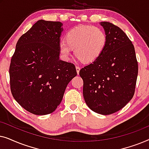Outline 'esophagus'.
Returning a JSON list of instances; mask_svg holds the SVG:
<instances>
[{"instance_id": "34e87169", "label": "esophagus", "mask_w": 149, "mask_h": 149, "mask_svg": "<svg viewBox=\"0 0 149 149\" xmlns=\"http://www.w3.org/2000/svg\"><path fill=\"white\" fill-rule=\"evenodd\" d=\"M76 70H77V74H79V71H80V70H81V67H80V66H76Z\"/></svg>"}]
</instances>
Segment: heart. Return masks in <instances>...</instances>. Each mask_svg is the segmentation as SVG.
Instances as JSON below:
<instances>
[{
    "label": "heart",
    "mask_w": 149,
    "mask_h": 149,
    "mask_svg": "<svg viewBox=\"0 0 149 149\" xmlns=\"http://www.w3.org/2000/svg\"><path fill=\"white\" fill-rule=\"evenodd\" d=\"M105 32L94 26H79L66 32L65 41L60 42L61 54L68 58L74 49L75 56L84 63H91L97 60L107 46Z\"/></svg>",
    "instance_id": "heart-1"
}]
</instances>
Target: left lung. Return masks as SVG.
Instances as JSON below:
<instances>
[{"mask_svg": "<svg viewBox=\"0 0 149 149\" xmlns=\"http://www.w3.org/2000/svg\"><path fill=\"white\" fill-rule=\"evenodd\" d=\"M107 36L100 58L79 71L87 105L95 113L113 114L125 107L134 96L138 62L131 40L121 28L100 22Z\"/></svg>", "mask_w": 149, "mask_h": 149, "instance_id": "left-lung-1", "label": "left lung"}]
</instances>
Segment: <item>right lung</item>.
Instances as JSON below:
<instances>
[{"label": "right lung", "mask_w": 149, "mask_h": 149, "mask_svg": "<svg viewBox=\"0 0 149 149\" xmlns=\"http://www.w3.org/2000/svg\"><path fill=\"white\" fill-rule=\"evenodd\" d=\"M60 22L38 20L19 38L9 68L12 95L24 109L36 115L54 112L69 82L74 65L60 60Z\"/></svg>", "instance_id": "add662e5"}]
</instances>
